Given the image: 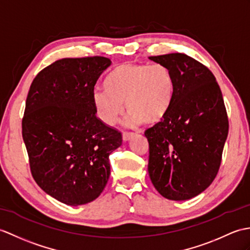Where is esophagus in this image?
I'll list each match as a JSON object with an SVG mask.
<instances>
[{
	"instance_id": "34e87169",
	"label": "esophagus",
	"mask_w": 250,
	"mask_h": 250,
	"mask_svg": "<svg viewBox=\"0 0 250 250\" xmlns=\"http://www.w3.org/2000/svg\"><path fill=\"white\" fill-rule=\"evenodd\" d=\"M135 135H136L135 133H132V132H124V134H123V139H124V142L130 141V139H131L132 137H134Z\"/></svg>"
}]
</instances>
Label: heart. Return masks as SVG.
I'll list each match as a JSON object with an SVG mask.
<instances>
[{"mask_svg": "<svg viewBox=\"0 0 250 250\" xmlns=\"http://www.w3.org/2000/svg\"><path fill=\"white\" fill-rule=\"evenodd\" d=\"M104 87L94 90L91 101L97 117L107 125L117 123L125 103L126 125L159 123L169 112L176 94L175 77L160 63H123L107 74Z\"/></svg>", "mask_w": 250, "mask_h": 250, "instance_id": "obj_1", "label": "heart"}]
</instances>
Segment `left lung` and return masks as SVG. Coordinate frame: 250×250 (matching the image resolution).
<instances>
[{
  "label": "left lung",
  "instance_id": "1",
  "mask_svg": "<svg viewBox=\"0 0 250 250\" xmlns=\"http://www.w3.org/2000/svg\"><path fill=\"white\" fill-rule=\"evenodd\" d=\"M170 69L176 81L172 105L146 132L149 177L169 200L198 196L215 179L229 124L222 91L208 69L182 53L150 56Z\"/></svg>",
  "mask_w": 250,
  "mask_h": 250
}]
</instances>
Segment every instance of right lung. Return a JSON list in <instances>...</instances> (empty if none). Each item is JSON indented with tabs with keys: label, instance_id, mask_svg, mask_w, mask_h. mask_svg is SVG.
<instances>
[{
	"label": "right lung",
	"instance_id": "add662e5",
	"mask_svg": "<svg viewBox=\"0 0 250 250\" xmlns=\"http://www.w3.org/2000/svg\"><path fill=\"white\" fill-rule=\"evenodd\" d=\"M103 56L62 59L34 79L22 136L35 181L68 206L97 199L111 173L108 156L123 137L97 118L91 95L111 66Z\"/></svg>",
	"mask_w": 250,
	"mask_h": 250
}]
</instances>
